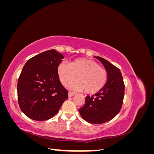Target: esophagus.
<instances>
[{
    "label": "esophagus",
    "mask_w": 154,
    "mask_h": 154,
    "mask_svg": "<svg viewBox=\"0 0 154 154\" xmlns=\"http://www.w3.org/2000/svg\"><path fill=\"white\" fill-rule=\"evenodd\" d=\"M68 95H69V97H72V96H74V95H75V94H74V92H69V94H68Z\"/></svg>",
    "instance_id": "34e87169"
}]
</instances>
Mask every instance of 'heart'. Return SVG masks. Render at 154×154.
Segmentation results:
<instances>
[{
  "label": "heart",
  "instance_id": "1",
  "mask_svg": "<svg viewBox=\"0 0 154 154\" xmlns=\"http://www.w3.org/2000/svg\"><path fill=\"white\" fill-rule=\"evenodd\" d=\"M58 74L63 85H67L76 77L78 80L69 83L67 87L74 91L85 90L87 94H95L101 91L108 80L106 70L88 58H78L70 64L60 63Z\"/></svg>",
  "mask_w": 154,
  "mask_h": 154
}]
</instances>
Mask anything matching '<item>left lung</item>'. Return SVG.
Masks as SVG:
<instances>
[{
	"mask_svg": "<svg viewBox=\"0 0 154 154\" xmlns=\"http://www.w3.org/2000/svg\"><path fill=\"white\" fill-rule=\"evenodd\" d=\"M108 73L105 86L92 96H87L85 105L79 109L82 117L92 124H101L113 119L122 109L125 84L120 70L106 60L94 57Z\"/></svg>",
	"mask_w": 154,
	"mask_h": 154,
	"instance_id": "obj_1",
	"label": "left lung"
}]
</instances>
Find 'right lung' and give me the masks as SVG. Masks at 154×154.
Listing matches in <instances>:
<instances>
[{
  "label": "right lung",
  "instance_id": "add662e5",
  "mask_svg": "<svg viewBox=\"0 0 154 154\" xmlns=\"http://www.w3.org/2000/svg\"><path fill=\"white\" fill-rule=\"evenodd\" d=\"M63 58L62 54L51 49L32 57L23 67L17 83L18 101L22 112L30 119H51L68 98L58 74Z\"/></svg>",
  "mask_w": 154,
  "mask_h": 154
}]
</instances>
